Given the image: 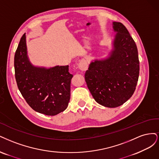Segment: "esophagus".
<instances>
[{
  "label": "esophagus",
  "mask_w": 159,
  "mask_h": 159,
  "mask_svg": "<svg viewBox=\"0 0 159 159\" xmlns=\"http://www.w3.org/2000/svg\"><path fill=\"white\" fill-rule=\"evenodd\" d=\"M78 67L82 71H85L88 69V63H87V61L84 59H83L80 61L78 65Z\"/></svg>",
  "instance_id": "obj_1"
}]
</instances>
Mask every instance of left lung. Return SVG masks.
<instances>
[{
    "label": "left lung",
    "instance_id": "8db88e82",
    "mask_svg": "<svg viewBox=\"0 0 159 159\" xmlns=\"http://www.w3.org/2000/svg\"><path fill=\"white\" fill-rule=\"evenodd\" d=\"M117 32L108 57L92 61L85 73L87 86L100 105L116 107L129 100L136 89L139 75L137 45L125 25L113 22Z\"/></svg>",
    "mask_w": 159,
    "mask_h": 159
}]
</instances>
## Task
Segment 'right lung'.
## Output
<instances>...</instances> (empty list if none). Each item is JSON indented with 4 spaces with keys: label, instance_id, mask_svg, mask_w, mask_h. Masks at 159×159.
<instances>
[{
    "label": "right lung",
    "instance_id": "1",
    "mask_svg": "<svg viewBox=\"0 0 159 159\" xmlns=\"http://www.w3.org/2000/svg\"><path fill=\"white\" fill-rule=\"evenodd\" d=\"M14 70L20 93L34 110L55 116L67 107L73 76L69 72V65L46 69L32 65L27 55L25 34L15 53Z\"/></svg>",
    "mask_w": 159,
    "mask_h": 159
}]
</instances>
